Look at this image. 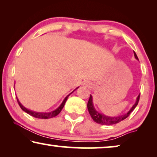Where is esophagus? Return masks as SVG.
Here are the masks:
<instances>
[{
	"mask_svg": "<svg viewBox=\"0 0 157 157\" xmlns=\"http://www.w3.org/2000/svg\"><path fill=\"white\" fill-rule=\"evenodd\" d=\"M83 85H86V86H89V83H88V82H84V83H83Z\"/></svg>",
	"mask_w": 157,
	"mask_h": 157,
	"instance_id": "esophagus-1",
	"label": "esophagus"
}]
</instances>
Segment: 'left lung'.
I'll return each mask as SVG.
<instances>
[{"label": "left lung", "mask_w": 157, "mask_h": 157, "mask_svg": "<svg viewBox=\"0 0 157 157\" xmlns=\"http://www.w3.org/2000/svg\"><path fill=\"white\" fill-rule=\"evenodd\" d=\"M134 53L135 58H136L137 60H139L138 57H137L136 53H135L134 51ZM139 97H140V94H139L138 97H137L136 102H135V104L133 105L132 109H131L127 113L123 115L117 116V117H109V116L104 115V113H98L94 106L93 98H92L91 95H90L89 101H88V104H87V108L91 118L93 119L94 121L96 122V123L101 124V125H113V124L119 123L120 121H122L123 120L126 119V118L130 115V113L134 111V109L136 108L137 104H138L139 101Z\"/></svg>", "instance_id": "1"}]
</instances>
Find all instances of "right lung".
<instances>
[{
	"label": "right lung",
	"mask_w": 157,
	"mask_h": 157,
	"mask_svg": "<svg viewBox=\"0 0 157 157\" xmlns=\"http://www.w3.org/2000/svg\"><path fill=\"white\" fill-rule=\"evenodd\" d=\"M78 87H77L76 89L75 90H76L77 89H78ZM75 90H74V91H73L70 94H71L73 92H74ZM70 94H68V95L66 96V97L64 98V100L63 101V102L61 103V104L60 105V106L58 107V108L56 109V110H54V111H51V112H48V113H44V112H36V111H31V110H29V109H26V108H25L24 106H23L22 104H21L20 103V101H18V98H17V101H18V104H19V106H20V107L21 108V109H22L23 111H24L25 112H26L27 113H29V115H31V116H32V117H36V118H38V119H51V118H53V117H56V116L59 114V113L61 112V110H62V109L63 108V106H64V105H65V103H66V100H67V98H68V96H70Z\"/></svg>",
	"instance_id": "right-lung-1"
}]
</instances>
